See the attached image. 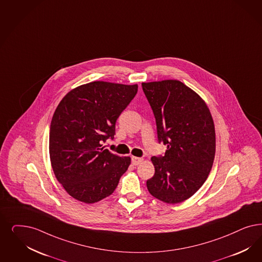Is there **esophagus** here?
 Returning a JSON list of instances; mask_svg holds the SVG:
<instances>
[{"mask_svg":"<svg viewBox=\"0 0 262 262\" xmlns=\"http://www.w3.org/2000/svg\"><path fill=\"white\" fill-rule=\"evenodd\" d=\"M143 162V159L142 158H137V157H133L132 158V163L134 165H138L140 163Z\"/></svg>","mask_w":262,"mask_h":262,"instance_id":"34e87169","label":"esophagus"}]
</instances>
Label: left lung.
I'll list each match as a JSON object with an SVG mask.
<instances>
[{"label":"left lung","mask_w":262,"mask_h":262,"mask_svg":"<svg viewBox=\"0 0 262 262\" xmlns=\"http://www.w3.org/2000/svg\"><path fill=\"white\" fill-rule=\"evenodd\" d=\"M153 110L163 156L152 157L153 177L146 182L154 198L175 204L190 199L207 179L215 152V126L199 95L178 80L142 83Z\"/></svg>","instance_id":"8db88e82"}]
</instances>
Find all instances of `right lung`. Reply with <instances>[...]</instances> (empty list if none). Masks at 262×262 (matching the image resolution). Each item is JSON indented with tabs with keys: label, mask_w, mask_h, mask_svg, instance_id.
<instances>
[{
	"label": "right lung",
	"mask_w": 262,
	"mask_h": 262,
	"mask_svg": "<svg viewBox=\"0 0 262 262\" xmlns=\"http://www.w3.org/2000/svg\"><path fill=\"white\" fill-rule=\"evenodd\" d=\"M137 85L95 81L69 92L52 117L49 154L55 176L73 199L95 203L110 195L130 164L102 143L115 136L120 114Z\"/></svg>",
	"instance_id": "right-lung-1"
}]
</instances>
